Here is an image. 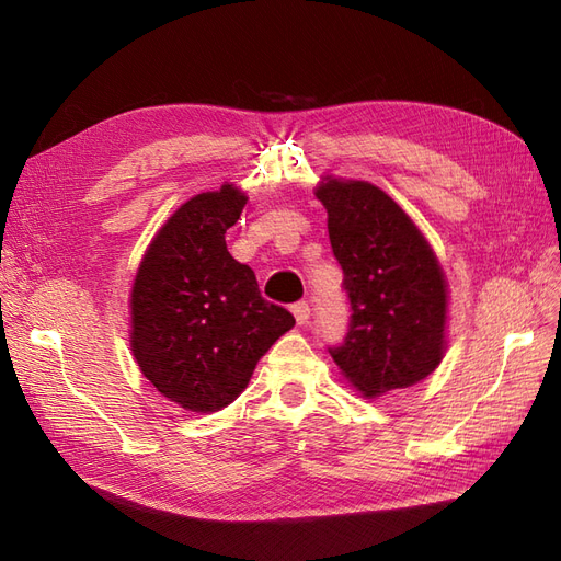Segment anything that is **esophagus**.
Here are the masks:
<instances>
[{
    "mask_svg": "<svg viewBox=\"0 0 561 561\" xmlns=\"http://www.w3.org/2000/svg\"><path fill=\"white\" fill-rule=\"evenodd\" d=\"M293 313H295L297 325H307L309 318H311V307H309V301H297L295 307H293Z\"/></svg>",
    "mask_w": 561,
    "mask_h": 561,
    "instance_id": "1",
    "label": "esophagus"
}]
</instances>
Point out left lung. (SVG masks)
<instances>
[{"mask_svg":"<svg viewBox=\"0 0 561 561\" xmlns=\"http://www.w3.org/2000/svg\"><path fill=\"white\" fill-rule=\"evenodd\" d=\"M316 196L351 304L344 344L330 348L334 363L365 398L426 379L445 355L447 322L433 248L375 184L325 178Z\"/></svg>","mask_w":561,"mask_h":561,"instance_id":"left-lung-1","label":"left lung"}]
</instances>
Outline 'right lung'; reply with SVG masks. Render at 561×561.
<instances>
[{"mask_svg":"<svg viewBox=\"0 0 561 561\" xmlns=\"http://www.w3.org/2000/svg\"><path fill=\"white\" fill-rule=\"evenodd\" d=\"M248 196L233 184L190 198L168 217L135 274L130 348L161 396L217 412L241 396L254 365L293 330V313L262 297L225 233Z\"/></svg>","mask_w":561,"mask_h":561,"instance_id":"1","label":"right lung"}]
</instances>
